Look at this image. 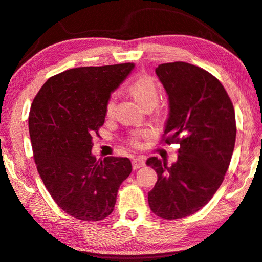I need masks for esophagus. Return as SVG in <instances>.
<instances>
[{
    "label": "esophagus",
    "mask_w": 262,
    "mask_h": 262,
    "mask_svg": "<svg viewBox=\"0 0 262 262\" xmlns=\"http://www.w3.org/2000/svg\"><path fill=\"white\" fill-rule=\"evenodd\" d=\"M132 164H133V168L139 169L141 167H143V166L145 165V161L143 158H135L132 160Z\"/></svg>",
    "instance_id": "34e87169"
}]
</instances>
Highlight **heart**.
<instances>
[{"instance_id": "heart-1", "label": "heart", "mask_w": 262, "mask_h": 262, "mask_svg": "<svg viewBox=\"0 0 262 262\" xmlns=\"http://www.w3.org/2000/svg\"><path fill=\"white\" fill-rule=\"evenodd\" d=\"M130 94L134 96V98L140 104L142 107L147 106V105H156L158 103L159 99V92L158 88H157L155 80L151 77H147V75H142V77L137 78L134 82L130 84L129 87ZM116 107V98L110 97L106 103V115L110 117L112 116L113 111H115ZM147 136V133H135L132 137V143L134 145L140 144V139L141 137Z\"/></svg>"}]
</instances>
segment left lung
<instances>
[{
    "instance_id": "obj_1",
    "label": "left lung",
    "mask_w": 262,
    "mask_h": 262,
    "mask_svg": "<svg viewBox=\"0 0 262 262\" xmlns=\"http://www.w3.org/2000/svg\"><path fill=\"white\" fill-rule=\"evenodd\" d=\"M156 74L168 97L165 142L180 149L170 166L146 160L158 175L147 201L157 216L174 220L201 210L221 185L235 147V111L220 81L198 66L160 64Z\"/></svg>"
}]
</instances>
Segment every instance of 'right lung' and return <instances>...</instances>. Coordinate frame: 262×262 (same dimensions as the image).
Wrapping results in <instances>:
<instances>
[{
    "label": "right lung",
    "instance_id": "1",
    "mask_svg": "<svg viewBox=\"0 0 262 262\" xmlns=\"http://www.w3.org/2000/svg\"><path fill=\"white\" fill-rule=\"evenodd\" d=\"M135 64L84 66L50 78L32 103L28 129L37 172L61 210L84 221L110 215L119 187L132 173L128 158L92 154L111 93Z\"/></svg>",
    "mask_w": 262,
    "mask_h": 262
}]
</instances>
